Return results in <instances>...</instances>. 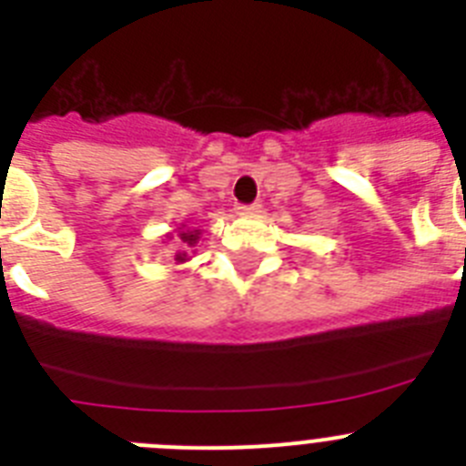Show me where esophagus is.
Here are the masks:
<instances>
[{
  "mask_svg": "<svg viewBox=\"0 0 466 466\" xmlns=\"http://www.w3.org/2000/svg\"><path fill=\"white\" fill-rule=\"evenodd\" d=\"M238 212H240V214H257V212H261V205H258V203L238 205Z\"/></svg>",
  "mask_w": 466,
  "mask_h": 466,
  "instance_id": "obj_1",
  "label": "esophagus"
}]
</instances>
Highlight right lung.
Returning <instances> with one entry per match:
<instances>
[{
	"instance_id": "right-lung-1",
	"label": "right lung",
	"mask_w": 466,
	"mask_h": 466,
	"mask_svg": "<svg viewBox=\"0 0 466 466\" xmlns=\"http://www.w3.org/2000/svg\"><path fill=\"white\" fill-rule=\"evenodd\" d=\"M198 240H200V230L198 228H187V226H182V228H177V252H175V263H184L188 261V252H191V247L198 245Z\"/></svg>"
}]
</instances>
